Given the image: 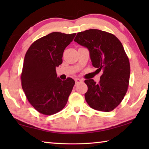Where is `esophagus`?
<instances>
[{
  "label": "esophagus",
  "instance_id": "obj_1",
  "mask_svg": "<svg viewBox=\"0 0 149 149\" xmlns=\"http://www.w3.org/2000/svg\"><path fill=\"white\" fill-rule=\"evenodd\" d=\"M75 84L77 85L79 84H81V83H82L84 81H83L81 79H79V78H76V79H75Z\"/></svg>",
  "mask_w": 149,
  "mask_h": 149
}]
</instances>
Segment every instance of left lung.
I'll list each match as a JSON object with an SVG mask.
<instances>
[{
  "instance_id": "obj_1",
  "label": "left lung",
  "mask_w": 149,
  "mask_h": 149,
  "mask_svg": "<svg viewBox=\"0 0 149 149\" xmlns=\"http://www.w3.org/2000/svg\"><path fill=\"white\" fill-rule=\"evenodd\" d=\"M74 41L87 48L92 65L103 72L98 84L85 80L86 102L95 110H113L122 101L129 85L130 64L122 42L114 35L99 29L79 32Z\"/></svg>"
}]
</instances>
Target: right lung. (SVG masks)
<instances>
[{"label": "right lung", "mask_w": 149, "mask_h": 149, "mask_svg": "<svg viewBox=\"0 0 149 149\" xmlns=\"http://www.w3.org/2000/svg\"><path fill=\"white\" fill-rule=\"evenodd\" d=\"M75 35L52 32L33 42L26 52L21 74L22 89L30 104L41 114H56L68 102L75 81L71 77L62 81L56 68L62 63L64 49Z\"/></svg>", "instance_id": "right-lung-1"}]
</instances>
